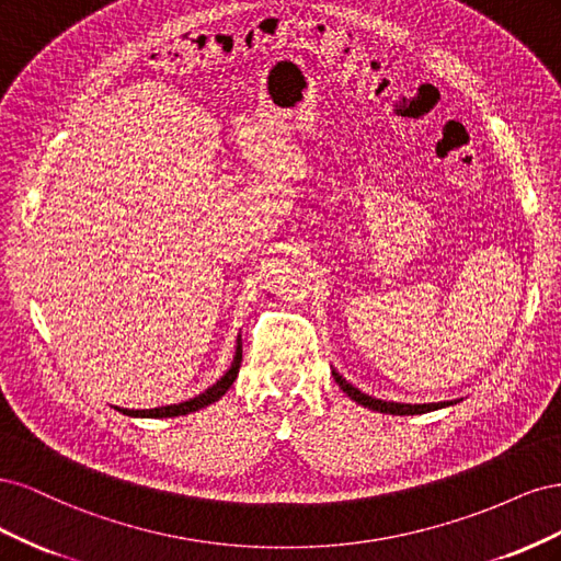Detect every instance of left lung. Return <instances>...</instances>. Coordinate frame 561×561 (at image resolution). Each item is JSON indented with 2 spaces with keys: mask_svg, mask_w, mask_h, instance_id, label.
Listing matches in <instances>:
<instances>
[{
  "mask_svg": "<svg viewBox=\"0 0 561 561\" xmlns=\"http://www.w3.org/2000/svg\"><path fill=\"white\" fill-rule=\"evenodd\" d=\"M334 375V381L339 383V388L344 390V393L355 400L358 404L367 407V410H375V412H381V414H398V416H414V414H426V412H433V410H443V407H449V404H456L458 400H447V402H431V404H407V402H386V400H377L371 398L367 393H363V390H358L355 386H351L342 375H339L336 369H332Z\"/></svg>",
  "mask_w": 561,
  "mask_h": 561,
  "instance_id": "obj_1",
  "label": "left lung"
}]
</instances>
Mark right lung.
<instances>
[{
	"label": "right lung",
	"instance_id": "add662e5",
	"mask_svg": "<svg viewBox=\"0 0 561 561\" xmlns=\"http://www.w3.org/2000/svg\"><path fill=\"white\" fill-rule=\"evenodd\" d=\"M241 360H243V344L239 339V346H236V355H233V363L227 369V375L219 379L217 383H213L208 390H203L201 396L180 402V404H168V407H154V410H122V407H116L118 412L126 414V416H142V419H168V416H184V414H192L203 410V407H208L213 402H217L222 398L227 390L231 388V383L239 377V369H241Z\"/></svg>",
	"mask_w": 561,
	"mask_h": 561
}]
</instances>
